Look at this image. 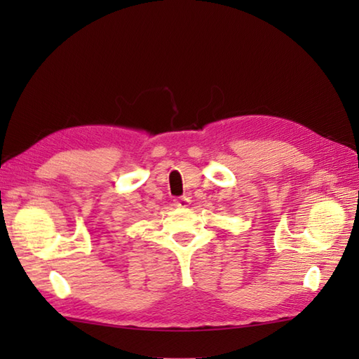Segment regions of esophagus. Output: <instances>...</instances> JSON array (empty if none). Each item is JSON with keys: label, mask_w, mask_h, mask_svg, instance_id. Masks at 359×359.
<instances>
[{"label": "esophagus", "mask_w": 359, "mask_h": 359, "mask_svg": "<svg viewBox=\"0 0 359 359\" xmlns=\"http://www.w3.org/2000/svg\"><path fill=\"white\" fill-rule=\"evenodd\" d=\"M188 202H189V199L184 196V197H179V199H175L174 205H175V207H187Z\"/></svg>", "instance_id": "34e87169"}]
</instances>
